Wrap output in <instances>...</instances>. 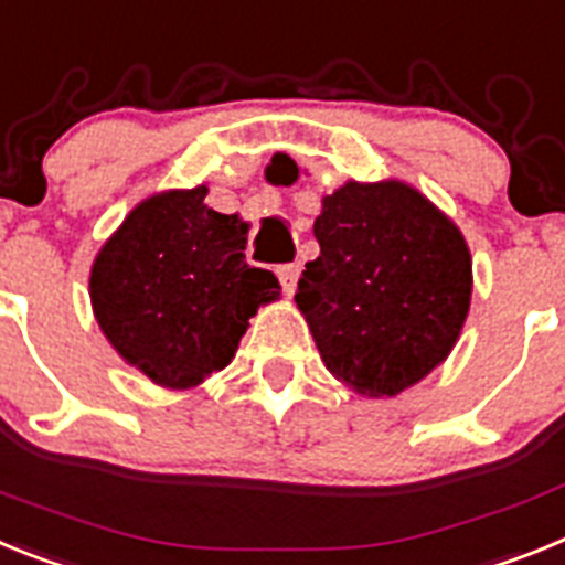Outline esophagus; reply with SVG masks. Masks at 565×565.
Returning a JSON list of instances; mask_svg holds the SVG:
<instances>
[{"mask_svg":"<svg viewBox=\"0 0 565 565\" xmlns=\"http://www.w3.org/2000/svg\"><path fill=\"white\" fill-rule=\"evenodd\" d=\"M276 273H278V278H281L284 292H287V296H292V292H296V287H298V276H301V267H298V264H281Z\"/></svg>","mask_w":565,"mask_h":565,"instance_id":"esophagus-1","label":"esophagus"}]
</instances>
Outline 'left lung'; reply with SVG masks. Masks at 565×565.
<instances>
[{
  "mask_svg": "<svg viewBox=\"0 0 565 565\" xmlns=\"http://www.w3.org/2000/svg\"><path fill=\"white\" fill-rule=\"evenodd\" d=\"M312 230L321 255L303 267L296 303L327 370L370 398L418 384L469 312L472 258L460 230L401 181H347Z\"/></svg>",
  "mask_w": 565,
  "mask_h": 565,
  "instance_id": "obj_1",
  "label": "left lung"
}]
</instances>
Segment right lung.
I'll use <instances>...</instances> for the list:
<instances>
[{
    "instance_id": "right-lung-1",
    "label": "right lung",
    "mask_w": 565,
    "mask_h": 565,
    "mask_svg": "<svg viewBox=\"0 0 565 565\" xmlns=\"http://www.w3.org/2000/svg\"><path fill=\"white\" fill-rule=\"evenodd\" d=\"M207 188L141 201L96 255L90 301L127 364L170 390L233 361L249 318L278 298V278L249 267L247 224L204 204Z\"/></svg>"
}]
</instances>
